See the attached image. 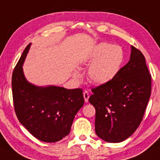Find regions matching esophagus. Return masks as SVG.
<instances>
[{
	"label": "esophagus",
	"instance_id": "obj_1",
	"mask_svg": "<svg viewBox=\"0 0 160 160\" xmlns=\"http://www.w3.org/2000/svg\"><path fill=\"white\" fill-rule=\"evenodd\" d=\"M83 97H84V100H85L86 102L88 101V98H89V94H88V92H83Z\"/></svg>",
	"mask_w": 160,
	"mask_h": 160
}]
</instances>
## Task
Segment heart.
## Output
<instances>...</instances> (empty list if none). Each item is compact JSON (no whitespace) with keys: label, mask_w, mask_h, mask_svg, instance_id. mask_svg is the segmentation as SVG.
I'll return each instance as SVG.
<instances>
[{"label":"heart","mask_w":160,"mask_h":160,"mask_svg":"<svg viewBox=\"0 0 160 160\" xmlns=\"http://www.w3.org/2000/svg\"><path fill=\"white\" fill-rule=\"evenodd\" d=\"M124 51L118 45L100 43L92 50L87 61L89 66L88 78L97 84H104L112 80L122 69L124 62Z\"/></svg>","instance_id":"heart-1"}]
</instances>
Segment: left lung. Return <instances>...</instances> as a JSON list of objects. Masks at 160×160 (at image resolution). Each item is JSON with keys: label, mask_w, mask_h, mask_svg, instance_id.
Segmentation results:
<instances>
[{"label": "left lung", "mask_w": 160, "mask_h": 160, "mask_svg": "<svg viewBox=\"0 0 160 160\" xmlns=\"http://www.w3.org/2000/svg\"><path fill=\"white\" fill-rule=\"evenodd\" d=\"M130 61L115 78L92 88L88 101L95 108V132L103 141L127 139L141 124L151 92L145 58L132 46Z\"/></svg>", "instance_id": "1"}]
</instances>
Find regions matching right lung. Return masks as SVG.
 Here are the masks:
<instances>
[{"label":"right lung","mask_w":160,"mask_h":160,"mask_svg":"<svg viewBox=\"0 0 160 160\" xmlns=\"http://www.w3.org/2000/svg\"><path fill=\"white\" fill-rule=\"evenodd\" d=\"M30 44L25 48L12 76V92L17 118L38 140L56 142L68 135L75 115L84 104L81 88L37 87L27 81L22 65Z\"/></svg>","instance_id":"obj_1"}]
</instances>
